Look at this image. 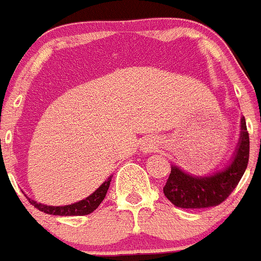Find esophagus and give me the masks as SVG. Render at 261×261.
<instances>
[{
    "instance_id": "obj_1",
    "label": "esophagus",
    "mask_w": 261,
    "mask_h": 261,
    "mask_svg": "<svg viewBox=\"0 0 261 261\" xmlns=\"http://www.w3.org/2000/svg\"><path fill=\"white\" fill-rule=\"evenodd\" d=\"M157 140L154 138H147L142 142V145H140V152L143 153H150L157 148Z\"/></svg>"
}]
</instances>
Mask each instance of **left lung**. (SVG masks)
Segmentation results:
<instances>
[{"label":"left lung","mask_w":261,"mask_h":261,"mask_svg":"<svg viewBox=\"0 0 261 261\" xmlns=\"http://www.w3.org/2000/svg\"><path fill=\"white\" fill-rule=\"evenodd\" d=\"M250 155V138L245 117L241 118V133L237 148L229 162L221 170L203 176L186 172L176 165L164 187L166 198L176 207L204 208L218 206L229 196L245 174Z\"/></svg>","instance_id":"left-lung-1"}]
</instances>
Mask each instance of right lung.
Wrapping results in <instances>:
<instances>
[{"instance_id":"obj_1","label":"right lung","mask_w":261,"mask_h":261,"mask_svg":"<svg viewBox=\"0 0 261 261\" xmlns=\"http://www.w3.org/2000/svg\"><path fill=\"white\" fill-rule=\"evenodd\" d=\"M112 176H109L106 181L101 184L94 193L90 194L85 199H81L79 202H74L72 204H65V206H47V204L40 203L33 199L28 198L36 208L40 211H43L45 214L48 215H59V216H82V215H89L92 211L96 210L97 206L103 202L106 198V194L108 192L109 184H111Z\"/></svg>"}]
</instances>
